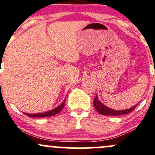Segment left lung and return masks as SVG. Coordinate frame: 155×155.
<instances>
[{"instance_id":"8db88e82","label":"left lung","mask_w":155,"mask_h":155,"mask_svg":"<svg viewBox=\"0 0 155 155\" xmlns=\"http://www.w3.org/2000/svg\"><path fill=\"white\" fill-rule=\"evenodd\" d=\"M94 107L96 108V110H97L100 114L108 115V116H119V115L127 114L131 113V112L137 106V105H135L134 106L131 107V108L125 109V110H114V109L110 108V107L105 106V105H103V104L99 100L98 97H97V95L96 96L95 99H94Z\"/></svg>"}]
</instances>
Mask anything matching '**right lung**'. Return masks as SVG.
Returning <instances> with one entry per match:
<instances>
[{"instance_id":"obj_1","label":"right lung","mask_w":155,"mask_h":155,"mask_svg":"<svg viewBox=\"0 0 155 155\" xmlns=\"http://www.w3.org/2000/svg\"><path fill=\"white\" fill-rule=\"evenodd\" d=\"M65 100H66V99H64V102H63L61 105H59L58 107H56V108L53 109V110H49V111H48V112H45V113H39V114L24 113V114H26L27 116H28L30 117H47L53 116V115H56L58 113H59V112L62 110V108L64 106Z\"/></svg>"}]
</instances>
